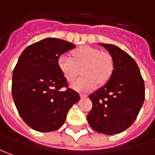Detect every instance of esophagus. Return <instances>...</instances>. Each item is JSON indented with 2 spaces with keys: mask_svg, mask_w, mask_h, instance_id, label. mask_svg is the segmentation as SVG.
Listing matches in <instances>:
<instances>
[{
  "mask_svg": "<svg viewBox=\"0 0 155 155\" xmlns=\"http://www.w3.org/2000/svg\"><path fill=\"white\" fill-rule=\"evenodd\" d=\"M80 97H81L82 99L87 98V97H88V94H80Z\"/></svg>",
  "mask_w": 155,
  "mask_h": 155,
  "instance_id": "obj_1",
  "label": "esophagus"
}]
</instances>
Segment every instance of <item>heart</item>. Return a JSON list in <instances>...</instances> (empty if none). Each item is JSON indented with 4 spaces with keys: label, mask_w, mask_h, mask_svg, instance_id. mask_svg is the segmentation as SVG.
<instances>
[{
    "label": "heart",
    "mask_w": 155,
    "mask_h": 155,
    "mask_svg": "<svg viewBox=\"0 0 155 155\" xmlns=\"http://www.w3.org/2000/svg\"><path fill=\"white\" fill-rule=\"evenodd\" d=\"M57 63L61 74L69 83L75 80L82 68L83 76L72 84V88L79 92L90 91L97 84H105L114 70L110 54L87 45L74 50L71 56L61 55Z\"/></svg>",
    "instance_id": "obj_1"
}]
</instances>
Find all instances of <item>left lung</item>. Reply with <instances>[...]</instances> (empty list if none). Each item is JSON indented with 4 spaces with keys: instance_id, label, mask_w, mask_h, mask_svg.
Wrapping results in <instances>:
<instances>
[{
    "instance_id": "obj_1",
    "label": "left lung",
    "mask_w": 155,
    "mask_h": 155,
    "mask_svg": "<svg viewBox=\"0 0 155 155\" xmlns=\"http://www.w3.org/2000/svg\"><path fill=\"white\" fill-rule=\"evenodd\" d=\"M114 61L109 81L89 95L93 108L87 119L94 131L114 135L127 129L136 120L145 98L144 82L133 57L119 47L99 44Z\"/></svg>"
}]
</instances>
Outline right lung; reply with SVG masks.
Wrapping results in <instances>:
<instances>
[{
	"label": "right lung",
	"mask_w": 155,
	"mask_h": 155,
	"mask_svg": "<svg viewBox=\"0 0 155 155\" xmlns=\"http://www.w3.org/2000/svg\"><path fill=\"white\" fill-rule=\"evenodd\" d=\"M73 48L70 42L46 38L27 47L19 56L12 73V98L22 120L35 131L59 129L80 100L78 93L68 88L57 63L60 55Z\"/></svg>",
	"instance_id": "add662e5"
}]
</instances>
